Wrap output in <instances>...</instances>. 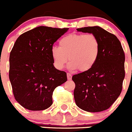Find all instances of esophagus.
<instances>
[{"label":"esophagus","instance_id":"1","mask_svg":"<svg viewBox=\"0 0 132 132\" xmlns=\"http://www.w3.org/2000/svg\"><path fill=\"white\" fill-rule=\"evenodd\" d=\"M67 79H68V80H71L72 75H71V73H67Z\"/></svg>","mask_w":132,"mask_h":132}]
</instances>
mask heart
<instances>
[{
    "label": "heart",
    "mask_w": 132,
    "mask_h": 132,
    "mask_svg": "<svg viewBox=\"0 0 132 132\" xmlns=\"http://www.w3.org/2000/svg\"><path fill=\"white\" fill-rule=\"evenodd\" d=\"M59 47L54 46L51 55L56 69L61 70L67 61L71 70L86 72L96 64L101 52L100 42L93 34H72L60 39Z\"/></svg>",
    "instance_id": "obj_1"
}]
</instances>
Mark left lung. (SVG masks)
<instances>
[{
    "instance_id": "obj_1",
    "label": "left lung",
    "mask_w": 132,
    "mask_h": 132,
    "mask_svg": "<svg viewBox=\"0 0 132 132\" xmlns=\"http://www.w3.org/2000/svg\"><path fill=\"white\" fill-rule=\"evenodd\" d=\"M77 30L95 35L101 52L91 69L72 77L75 83V101L85 111H103L112 105L122 92L125 77L124 52L117 37L101 27H85Z\"/></svg>"
}]
</instances>
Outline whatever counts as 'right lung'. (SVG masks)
Listing matches in <instances>:
<instances>
[{"label":"right lung","mask_w":132,"mask_h":132,"mask_svg":"<svg viewBox=\"0 0 132 132\" xmlns=\"http://www.w3.org/2000/svg\"><path fill=\"white\" fill-rule=\"evenodd\" d=\"M68 30L38 26L16 39L9 58V79L16 101L24 108H48L55 88L67 81V73L54 67L51 50Z\"/></svg>","instance_id":"right-lung-1"}]
</instances>
